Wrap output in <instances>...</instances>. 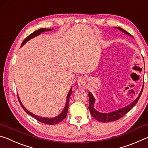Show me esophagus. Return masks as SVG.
Listing matches in <instances>:
<instances>
[{
	"label": "esophagus",
	"mask_w": 148,
	"mask_h": 148,
	"mask_svg": "<svg viewBox=\"0 0 148 148\" xmlns=\"http://www.w3.org/2000/svg\"><path fill=\"white\" fill-rule=\"evenodd\" d=\"M78 87L82 89H86L87 86V77L85 76H81L77 80Z\"/></svg>",
	"instance_id": "1"
}]
</instances>
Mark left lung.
Here are the masks:
<instances>
[{"label":"left lung","instance_id":"left-lung-1","mask_svg":"<svg viewBox=\"0 0 148 148\" xmlns=\"http://www.w3.org/2000/svg\"><path fill=\"white\" fill-rule=\"evenodd\" d=\"M116 29H119V31L121 32H124V33L127 34L129 36H131L132 37L131 34H130L128 32L125 31L124 29H121V27H115ZM143 91V88L142 89L141 91H140V94L138 95L137 98L134 100V101L131 102V104H129L128 106L122 108H120L119 110H115V111L108 112V113H102V112H100L95 108L94 105L95 102V99L94 97L92 96L91 92H89V109L90 111V113H91V116L94 117L95 119H97V121L103 122V123H106V122H110L113 121H116V120L119 119L121 118V117L124 116L125 114H126L127 112H129L132 108H133L136 104L138 101V99H140V97L141 96V94Z\"/></svg>","mask_w":148,"mask_h":148}]
</instances>
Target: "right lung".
<instances>
[{
  "instance_id": "obj_1",
  "label": "right lung",
  "mask_w": 148,
  "mask_h": 148,
  "mask_svg": "<svg viewBox=\"0 0 148 148\" xmlns=\"http://www.w3.org/2000/svg\"><path fill=\"white\" fill-rule=\"evenodd\" d=\"M53 29H40L38 31H34V32H32V34H31L27 37V38L24 40L23 42H22L21 44V47H22L25 44H26L27 42H28L29 40H31V38H34L35 36H38L39 34H40L42 32H45V31H52ZM72 87L70 89V91L69 92L68 95H67L66 96V104H65V106L64 107V109L62 110V112H61V114H60L59 116H57L55 117H40V116H36V115H35L34 114L31 113V112H29L28 110H27L25 108V107L23 104L21 103V101H20L19 99V97L18 96V100H19V102L20 104H21V107L23 108V110L25 111L26 113H27L29 115H31L32 117H33L34 118L36 119V120H38V121H40L42 123H46V124H48V125H55V124H57L59 123V122H61V121H62L65 117H66L67 116V112H68V109H69V99L70 97H71V95L72 94Z\"/></svg>"
}]
</instances>
